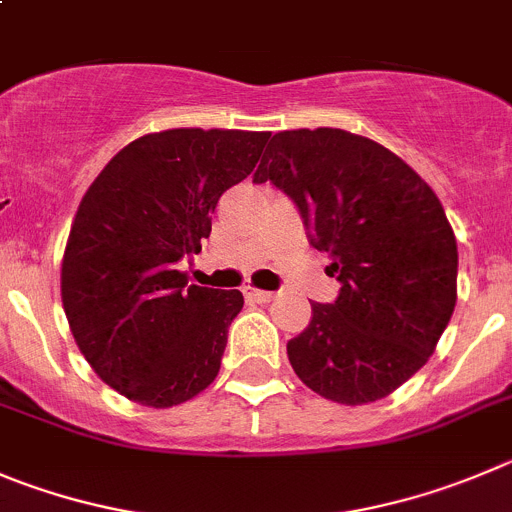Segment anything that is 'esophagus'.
I'll use <instances>...</instances> for the list:
<instances>
[{"label":"esophagus","instance_id":"34e87169","mask_svg":"<svg viewBox=\"0 0 512 512\" xmlns=\"http://www.w3.org/2000/svg\"><path fill=\"white\" fill-rule=\"evenodd\" d=\"M245 298L255 300V303H270V300L275 298V293H270V290H257V288H252V285H247Z\"/></svg>","mask_w":512,"mask_h":512}]
</instances>
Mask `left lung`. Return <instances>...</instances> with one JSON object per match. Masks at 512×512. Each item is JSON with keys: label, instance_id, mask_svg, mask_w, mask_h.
Segmentation results:
<instances>
[{"label": "left lung", "instance_id": "left-lung-1", "mask_svg": "<svg viewBox=\"0 0 512 512\" xmlns=\"http://www.w3.org/2000/svg\"><path fill=\"white\" fill-rule=\"evenodd\" d=\"M285 191L341 283L313 303L288 358L308 389L358 407L384 399L434 353L457 303V240L409 164L341 128L270 138L255 184Z\"/></svg>", "mask_w": 512, "mask_h": 512}]
</instances>
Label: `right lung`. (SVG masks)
Here are the masks:
<instances>
[{
	"mask_svg": "<svg viewBox=\"0 0 512 512\" xmlns=\"http://www.w3.org/2000/svg\"><path fill=\"white\" fill-rule=\"evenodd\" d=\"M270 133L171 128L136 138L85 191L62 257V308L95 374L126 399L166 409L219 374L240 290L189 285L229 186Z\"/></svg>",
	"mask_w": 512,
	"mask_h": 512,
	"instance_id": "add662e5",
	"label": "right lung"
}]
</instances>
